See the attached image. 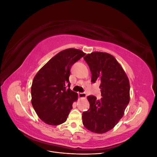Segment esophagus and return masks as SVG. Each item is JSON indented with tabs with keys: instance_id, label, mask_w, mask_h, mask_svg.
<instances>
[{
	"instance_id": "esophagus-1",
	"label": "esophagus",
	"mask_w": 157,
	"mask_h": 157,
	"mask_svg": "<svg viewBox=\"0 0 157 157\" xmlns=\"http://www.w3.org/2000/svg\"><path fill=\"white\" fill-rule=\"evenodd\" d=\"M78 97L80 98H86V93H78Z\"/></svg>"
}]
</instances>
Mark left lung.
I'll return each mask as SVG.
<instances>
[{"label": "left lung", "instance_id": "8db88e82", "mask_svg": "<svg viewBox=\"0 0 157 157\" xmlns=\"http://www.w3.org/2000/svg\"><path fill=\"white\" fill-rule=\"evenodd\" d=\"M92 73V82L101 81L102 98L87 97L90 109L82 113L84 127L104 134L115 126L124 115L130 101V82L124 69L113 56L94 52L84 58Z\"/></svg>", "mask_w": 157, "mask_h": 157}]
</instances>
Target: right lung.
I'll return each mask as SVG.
<instances>
[{"label":"right lung","instance_id":"right-lung-1","mask_svg":"<svg viewBox=\"0 0 157 157\" xmlns=\"http://www.w3.org/2000/svg\"><path fill=\"white\" fill-rule=\"evenodd\" d=\"M85 54L75 48L61 51L35 76L31 103L38 117L46 124L57 126L67 121L73 102L78 99L77 93L70 89L71 67Z\"/></svg>","mask_w":157,"mask_h":157}]
</instances>
